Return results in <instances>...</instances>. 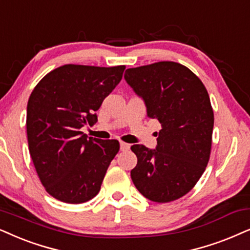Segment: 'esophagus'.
<instances>
[{"label": "esophagus", "instance_id": "1", "mask_svg": "<svg viewBox=\"0 0 250 250\" xmlns=\"http://www.w3.org/2000/svg\"><path fill=\"white\" fill-rule=\"evenodd\" d=\"M127 149H129V145L126 144V142H123L121 141V150H127Z\"/></svg>", "mask_w": 250, "mask_h": 250}]
</instances>
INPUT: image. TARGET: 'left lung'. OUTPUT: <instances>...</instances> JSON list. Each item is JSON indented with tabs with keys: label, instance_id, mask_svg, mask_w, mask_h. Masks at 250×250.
<instances>
[{
	"label": "left lung",
	"instance_id": "left-lung-1",
	"mask_svg": "<svg viewBox=\"0 0 250 250\" xmlns=\"http://www.w3.org/2000/svg\"><path fill=\"white\" fill-rule=\"evenodd\" d=\"M125 80L142 97L149 118L157 119L156 149L133 145L138 164L131 171L148 200L167 203L186 195L206 170L212 142L213 111L202 82L176 62L127 69Z\"/></svg>",
	"mask_w": 250,
	"mask_h": 250
}]
</instances>
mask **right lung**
I'll list each match as a JSON object with an SVG mask.
<instances>
[{"mask_svg": "<svg viewBox=\"0 0 250 250\" xmlns=\"http://www.w3.org/2000/svg\"><path fill=\"white\" fill-rule=\"evenodd\" d=\"M124 70L66 64L34 87L26 117L28 149L41 184L55 199L83 203L101 189L119 142L87 138L80 129L97 122L95 111Z\"/></svg>", "mask_w": 250, "mask_h": 250, "instance_id": "1", "label": "right lung"}]
</instances>
